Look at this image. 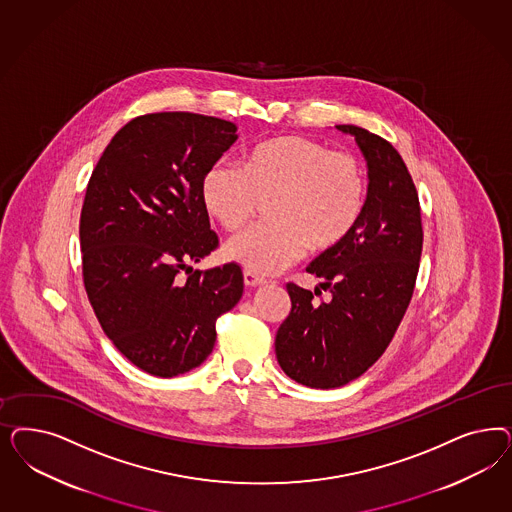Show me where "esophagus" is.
Instances as JSON below:
<instances>
[{"mask_svg":"<svg viewBox=\"0 0 512 512\" xmlns=\"http://www.w3.org/2000/svg\"><path fill=\"white\" fill-rule=\"evenodd\" d=\"M243 279H245V284L250 286V288H256V286H262L264 284V277H260V275H256V273H252V271H245L243 273Z\"/></svg>","mask_w":512,"mask_h":512,"instance_id":"34e87169","label":"esophagus"}]
</instances>
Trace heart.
<instances>
[{"instance_id":"obj_1","label":"heart","mask_w":512,"mask_h":512,"mask_svg":"<svg viewBox=\"0 0 512 512\" xmlns=\"http://www.w3.org/2000/svg\"><path fill=\"white\" fill-rule=\"evenodd\" d=\"M367 179L362 162L301 135H279L256 145L243 167L211 165L201 181L207 213L226 230H239L267 199L269 222L235 235L226 256L256 275H273L311 248L339 247L363 213Z\"/></svg>"}]
</instances>
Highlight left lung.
Instances as JSON below:
<instances>
[{
    "instance_id": "obj_1",
    "label": "left lung",
    "mask_w": 512,
    "mask_h": 512,
    "mask_svg": "<svg viewBox=\"0 0 512 512\" xmlns=\"http://www.w3.org/2000/svg\"><path fill=\"white\" fill-rule=\"evenodd\" d=\"M367 162V198L356 228L339 247L307 267L318 286L286 284L292 309L275 337L282 371L309 388H339L358 379L384 354L414 292L424 231L418 192L403 158L386 139L352 124Z\"/></svg>"
}]
</instances>
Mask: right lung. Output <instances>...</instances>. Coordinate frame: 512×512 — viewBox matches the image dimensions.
<instances>
[{
  "label": "right lung",
  "mask_w": 512,
  "mask_h": 512,
  "mask_svg": "<svg viewBox=\"0 0 512 512\" xmlns=\"http://www.w3.org/2000/svg\"><path fill=\"white\" fill-rule=\"evenodd\" d=\"M235 132L215 116H137L111 139L86 186L79 226L86 294L113 345L154 377L205 362L216 318L243 296L239 265L192 267L218 247L201 181Z\"/></svg>",
  "instance_id": "add662e5"
}]
</instances>
